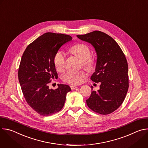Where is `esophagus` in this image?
<instances>
[{
  "label": "esophagus",
  "instance_id": "1",
  "mask_svg": "<svg viewBox=\"0 0 148 148\" xmlns=\"http://www.w3.org/2000/svg\"><path fill=\"white\" fill-rule=\"evenodd\" d=\"M70 87H71V90H74V89L77 88L78 87L77 86H70Z\"/></svg>",
  "mask_w": 148,
  "mask_h": 148
}]
</instances>
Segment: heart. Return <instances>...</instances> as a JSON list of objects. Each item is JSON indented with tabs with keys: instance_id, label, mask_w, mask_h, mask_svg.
Wrapping results in <instances>:
<instances>
[{
	"instance_id": "b5f03b06",
	"label": "heart",
	"mask_w": 148,
	"mask_h": 148,
	"mask_svg": "<svg viewBox=\"0 0 148 148\" xmlns=\"http://www.w3.org/2000/svg\"><path fill=\"white\" fill-rule=\"evenodd\" d=\"M70 52L76 56L81 61L83 67L88 70H91L94 67L95 62L91 57V50L89 47L84 44H78L70 49ZM54 64L56 69L61 71L65 67V55L62 51H58L54 57ZM86 77V73L83 70L78 71H67L62 75V79L64 82L78 85L81 84Z\"/></svg>"
}]
</instances>
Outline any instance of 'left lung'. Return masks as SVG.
Listing matches in <instances>:
<instances>
[{
  "label": "left lung",
  "instance_id": "1",
  "mask_svg": "<svg viewBox=\"0 0 148 148\" xmlns=\"http://www.w3.org/2000/svg\"><path fill=\"white\" fill-rule=\"evenodd\" d=\"M77 37L91 43L97 54L95 71L91 79L101 82L100 89L97 92L91 91L86 100L87 104L98 114H111L121 106L129 88L128 66L125 56L116 42L103 32L95 30Z\"/></svg>",
  "mask_w": 148,
  "mask_h": 148
}]
</instances>
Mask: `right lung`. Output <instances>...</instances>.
<instances>
[{"label":"right lung","instance_id":"obj_1","mask_svg":"<svg viewBox=\"0 0 148 148\" xmlns=\"http://www.w3.org/2000/svg\"><path fill=\"white\" fill-rule=\"evenodd\" d=\"M71 40L69 35L46 33L27 47L21 58L18 70L21 88L28 105L40 115L50 116L59 112L67 92L71 90L65 84H58L56 90L49 87L51 78H58L54 57L63 45Z\"/></svg>","mask_w":148,"mask_h":148}]
</instances>
